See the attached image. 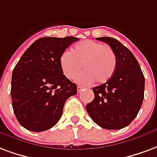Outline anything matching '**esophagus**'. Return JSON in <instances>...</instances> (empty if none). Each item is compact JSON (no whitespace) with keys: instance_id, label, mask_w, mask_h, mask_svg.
<instances>
[{"instance_id":"obj_1","label":"esophagus","mask_w":157,"mask_h":157,"mask_svg":"<svg viewBox=\"0 0 157 157\" xmlns=\"http://www.w3.org/2000/svg\"><path fill=\"white\" fill-rule=\"evenodd\" d=\"M82 89H83V87H82V86H77V91H78V92H80Z\"/></svg>"}]
</instances>
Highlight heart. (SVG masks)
<instances>
[{"label":"heart","mask_w":157,"mask_h":157,"mask_svg":"<svg viewBox=\"0 0 157 157\" xmlns=\"http://www.w3.org/2000/svg\"><path fill=\"white\" fill-rule=\"evenodd\" d=\"M60 67L68 79H73L82 69L85 71L77 76V82L105 83L113 75L117 58L110 46L104 43L86 40L75 44L71 52L66 51L60 56Z\"/></svg>","instance_id":"1"}]
</instances>
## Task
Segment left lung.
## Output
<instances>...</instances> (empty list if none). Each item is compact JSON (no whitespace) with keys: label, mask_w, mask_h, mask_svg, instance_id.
<instances>
[{"label":"left lung","mask_w":157,"mask_h":157,"mask_svg":"<svg viewBox=\"0 0 157 157\" xmlns=\"http://www.w3.org/2000/svg\"><path fill=\"white\" fill-rule=\"evenodd\" d=\"M108 44L117 58L113 75L104 84L92 88L94 100L86 111L102 128L119 130L131 124L142 105L145 77L132 52L115 38L99 37Z\"/></svg>","instance_id":"8db88e82"}]
</instances>
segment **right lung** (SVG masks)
<instances>
[{"instance_id":"right-lung-1","label":"right lung","mask_w":157,"mask_h":157,"mask_svg":"<svg viewBox=\"0 0 157 157\" xmlns=\"http://www.w3.org/2000/svg\"><path fill=\"white\" fill-rule=\"evenodd\" d=\"M78 38L42 37L32 43L15 67L10 96L18 122L31 132L49 130L61 119L65 102L77 92L67 78L60 56Z\"/></svg>"}]
</instances>
